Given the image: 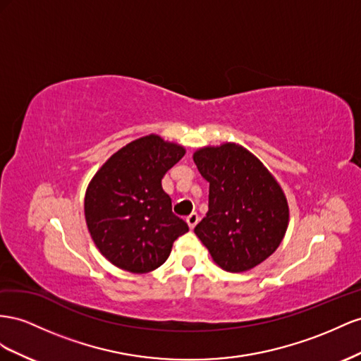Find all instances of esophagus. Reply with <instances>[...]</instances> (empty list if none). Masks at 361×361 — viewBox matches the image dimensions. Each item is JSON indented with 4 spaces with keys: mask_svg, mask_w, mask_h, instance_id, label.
<instances>
[{
    "mask_svg": "<svg viewBox=\"0 0 361 361\" xmlns=\"http://www.w3.org/2000/svg\"><path fill=\"white\" fill-rule=\"evenodd\" d=\"M197 221H199V216L196 212H192V214H190V216L187 217V223H188V226H190V229H194V226L197 225Z\"/></svg>",
    "mask_w": 361,
    "mask_h": 361,
    "instance_id": "34e87169",
    "label": "esophagus"
}]
</instances>
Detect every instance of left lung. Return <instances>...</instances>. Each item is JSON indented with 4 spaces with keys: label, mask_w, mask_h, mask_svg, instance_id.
Instances as JSON below:
<instances>
[{
    "label": "left lung",
    "mask_w": 361,
    "mask_h": 361,
    "mask_svg": "<svg viewBox=\"0 0 361 361\" xmlns=\"http://www.w3.org/2000/svg\"><path fill=\"white\" fill-rule=\"evenodd\" d=\"M209 182L207 217L194 228L217 266L240 274L267 259L288 226V203L281 185L255 154L235 142L194 152Z\"/></svg>",
    "instance_id": "left-lung-1"
}]
</instances>
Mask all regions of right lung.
Listing matches in <instances>:
<instances>
[{"label":"right lung","mask_w":361,"mask_h":361,"mask_svg":"<svg viewBox=\"0 0 361 361\" xmlns=\"http://www.w3.org/2000/svg\"><path fill=\"white\" fill-rule=\"evenodd\" d=\"M183 154L176 142L153 133L142 136L114 153L87 185V231L114 266L149 274L167 261L174 240L188 232L161 183Z\"/></svg>","instance_id":"right-lung-1"}]
</instances>
